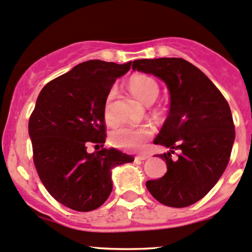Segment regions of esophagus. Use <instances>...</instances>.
<instances>
[{
    "label": "esophagus",
    "mask_w": 252,
    "mask_h": 252,
    "mask_svg": "<svg viewBox=\"0 0 252 252\" xmlns=\"http://www.w3.org/2000/svg\"><path fill=\"white\" fill-rule=\"evenodd\" d=\"M149 156H146V154H142V156H136L135 157V160L136 161H143V160H147Z\"/></svg>",
    "instance_id": "1"
}]
</instances>
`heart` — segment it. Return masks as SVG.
<instances>
[{"mask_svg":"<svg viewBox=\"0 0 252 252\" xmlns=\"http://www.w3.org/2000/svg\"><path fill=\"white\" fill-rule=\"evenodd\" d=\"M129 90L136 98H139L142 103L153 104L159 95V85L151 76L139 74L132 76L129 81ZM113 96V91L109 93L104 106V115L106 120L111 118V111H110V104ZM151 129L146 126H132L128 124L118 126L111 132L112 145L122 149H139L143 146V143L151 137Z\"/></svg>","mask_w":252,"mask_h":252,"instance_id":"1","label":"heart"}]
</instances>
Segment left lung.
<instances>
[{
    "label": "left lung",
    "mask_w": 252,
    "mask_h": 252,
    "mask_svg": "<svg viewBox=\"0 0 252 252\" xmlns=\"http://www.w3.org/2000/svg\"><path fill=\"white\" fill-rule=\"evenodd\" d=\"M132 70L159 77L170 92V111L156 145L170 149L161 178L146 187L160 203L183 208L204 197L227 167L236 131L228 103L197 67L183 59L136 60ZM175 150L180 154L172 158Z\"/></svg>",
    "instance_id": "obj_1"
}]
</instances>
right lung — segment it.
I'll return each instance as SVG.
<instances>
[{
	"mask_svg": "<svg viewBox=\"0 0 252 252\" xmlns=\"http://www.w3.org/2000/svg\"><path fill=\"white\" fill-rule=\"evenodd\" d=\"M131 62L80 63L44 86L29 122L33 161L50 195L68 208L91 212L112 191V168L134 158L116 148L88 153L87 143L104 146V106L116 79Z\"/></svg>",
	"mask_w": 252,
	"mask_h": 252,
	"instance_id": "1",
	"label": "right lung"
}]
</instances>
